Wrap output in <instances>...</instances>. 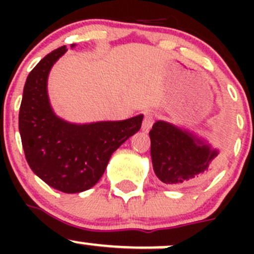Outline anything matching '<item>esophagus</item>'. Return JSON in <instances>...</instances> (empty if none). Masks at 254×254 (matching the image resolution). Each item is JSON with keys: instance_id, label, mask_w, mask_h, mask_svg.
<instances>
[{"instance_id": "obj_1", "label": "esophagus", "mask_w": 254, "mask_h": 254, "mask_svg": "<svg viewBox=\"0 0 254 254\" xmlns=\"http://www.w3.org/2000/svg\"><path fill=\"white\" fill-rule=\"evenodd\" d=\"M152 124H153V115L148 112L143 113V120H142V127H141L142 131L143 132L150 131Z\"/></svg>"}]
</instances>
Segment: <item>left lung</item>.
<instances>
[{
  "instance_id": "left-lung-1",
  "label": "left lung",
  "mask_w": 254,
  "mask_h": 254,
  "mask_svg": "<svg viewBox=\"0 0 254 254\" xmlns=\"http://www.w3.org/2000/svg\"><path fill=\"white\" fill-rule=\"evenodd\" d=\"M150 139L155 175L168 186H199L219 168L220 151L193 131L157 120Z\"/></svg>"
}]
</instances>
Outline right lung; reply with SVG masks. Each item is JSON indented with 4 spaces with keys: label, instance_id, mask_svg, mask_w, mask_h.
Here are the masks:
<instances>
[{
    "label": "right lung",
    "instance_id": "1",
    "mask_svg": "<svg viewBox=\"0 0 254 254\" xmlns=\"http://www.w3.org/2000/svg\"><path fill=\"white\" fill-rule=\"evenodd\" d=\"M66 51V47L51 51L28 75L19 108V134L33 172L51 188L72 194L92 188L101 179L112 153L139 131L143 115L88 124L58 117L49 101L48 77Z\"/></svg>",
    "mask_w": 254,
    "mask_h": 254
}]
</instances>
